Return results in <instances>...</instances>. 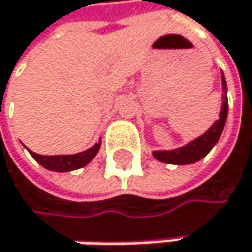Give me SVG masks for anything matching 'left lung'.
Segmentation results:
<instances>
[{"instance_id": "left-lung-1", "label": "left lung", "mask_w": 252, "mask_h": 252, "mask_svg": "<svg viewBox=\"0 0 252 252\" xmlns=\"http://www.w3.org/2000/svg\"><path fill=\"white\" fill-rule=\"evenodd\" d=\"M222 81V105L218 121L213 122L212 127L199 137L188 142L186 145H183L180 148L175 150H156L153 151V157L161 163L168 164H192L196 163L198 160L204 158L215 145L218 143L222 130L225 127L227 122V115H228V98H227V81L225 77L222 74L220 77Z\"/></svg>"}]
</instances>
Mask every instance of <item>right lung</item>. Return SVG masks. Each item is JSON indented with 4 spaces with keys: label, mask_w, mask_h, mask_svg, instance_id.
Wrapping results in <instances>:
<instances>
[{
    "label": "right lung",
    "mask_w": 252,
    "mask_h": 252,
    "mask_svg": "<svg viewBox=\"0 0 252 252\" xmlns=\"http://www.w3.org/2000/svg\"><path fill=\"white\" fill-rule=\"evenodd\" d=\"M101 148V140H98L94 147H91L89 150L77 153V154H63V156H42V154H36L33 151H30V154L33 156V158L42 164V166L48 171H54V172H71L75 169H80L83 166H86L88 163L92 161V158L98 154Z\"/></svg>",
    "instance_id": "1"
}]
</instances>
